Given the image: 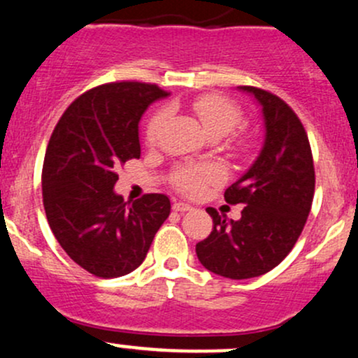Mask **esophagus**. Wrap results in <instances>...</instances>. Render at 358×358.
Here are the masks:
<instances>
[{
	"label": "esophagus",
	"instance_id": "esophagus-1",
	"mask_svg": "<svg viewBox=\"0 0 358 358\" xmlns=\"http://www.w3.org/2000/svg\"><path fill=\"white\" fill-rule=\"evenodd\" d=\"M173 210L176 212H187V210H192V206L187 202H175L173 203Z\"/></svg>",
	"mask_w": 358,
	"mask_h": 358
}]
</instances>
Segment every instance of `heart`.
Instances as JSON below:
<instances>
[{"label": "heart", "instance_id": "1", "mask_svg": "<svg viewBox=\"0 0 358 358\" xmlns=\"http://www.w3.org/2000/svg\"><path fill=\"white\" fill-rule=\"evenodd\" d=\"M192 110L199 117L200 124L209 136H226L233 131L241 120V112L236 105L227 98L219 95H203L195 98ZM166 113L163 110L156 112L149 120L146 129L148 143H155L159 134ZM222 176V170L217 164H183L175 171L173 182L180 190L187 194H197L207 183L215 182Z\"/></svg>", "mask_w": 358, "mask_h": 358}]
</instances>
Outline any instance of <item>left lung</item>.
Returning a JSON list of instances; mask_svg holds the SVG:
<instances>
[{
	"label": "left lung",
	"instance_id": "left-lung-1",
	"mask_svg": "<svg viewBox=\"0 0 358 358\" xmlns=\"http://www.w3.org/2000/svg\"><path fill=\"white\" fill-rule=\"evenodd\" d=\"M262 108L263 144L257 159L224 194L245 203L241 219L210 214V234L197 243L199 262L221 277L243 280L275 268L301 236L314 197V166L308 134L294 110L272 93L238 86Z\"/></svg>",
	"mask_w": 358,
	"mask_h": 358
}]
</instances>
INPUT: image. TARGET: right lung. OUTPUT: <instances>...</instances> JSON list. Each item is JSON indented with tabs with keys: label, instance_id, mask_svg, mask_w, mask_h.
I'll return each instance as SVG.
<instances>
[{
	"label": "right lung",
	"instance_id": "1",
	"mask_svg": "<svg viewBox=\"0 0 358 358\" xmlns=\"http://www.w3.org/2000/svg\"><path fill=\"white\" fill-rule=\"evenodd\" d=\"M166 95L137 81L96 86L69 105L50 136L42 168L47 221L71 260L96 277L136 270L170 215L166 195L127 203L113 190L117 166L141 156L144 112Z\"/></svg>",
	"mask_w": 358,
	"mask_h": 358
}]
</instances>
